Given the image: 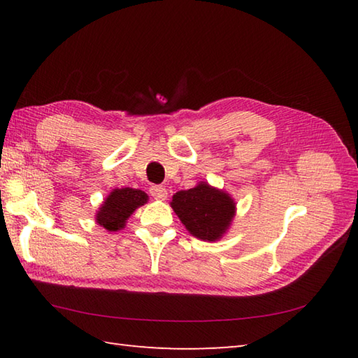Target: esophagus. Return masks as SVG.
Segmentation results:
<instances>
[{
    "mask_svg": "<svg viewBox=\"0 0 358 358\" xmlns=\"http://www.w3.org/2000/svg\"><path fill=\"white\" fill-rule=\"evenodd\" d=\"M150 193L155 199L157 201H165L166 196H169V193H166V188L162 187V185H152L150 188Z\"/></svg>",
    "mask_w": 358,
    "mask_h": 358,
    "instance_id": "esophagus-1",
    "label": "esophagus"
}]
</instances>
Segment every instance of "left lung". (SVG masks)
Wrapping results in <instances>:
<instances>
[{
  "mask_svg": "<svg viewBox=\"0 0 358 358\" xmlns=\"http://www.w3.org/2000/svg\"><path fill=\"white\" fill-rule=\"evenodd\" d=\"M170 206L189 235L207 243L220 241L236 215V202L231 194L203 180L193 188L174 193Z\"/></svg>",
  "mask_w": 358,
  "mask_h": 358,
  "instance_id": "1",
  "label": "left lung"
}]
</instances>
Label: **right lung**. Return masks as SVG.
<instances>
[{
    "instance_id": "1",
    "label": "right lung",
    "mask_w": 358,
    "mask_h": 358,
    "mask_svg": "<svg viewBox=\"0 0 358 358\" xmlns=\"http://www.w3.org/2000/svg\"><path fill=\"white\" fill-rule=\"evenodd\" d=\"M148 202V194L137 188H114L96 211V222L108 231L125 229L134 211Z\"/></svg>"
}]
</instances>
